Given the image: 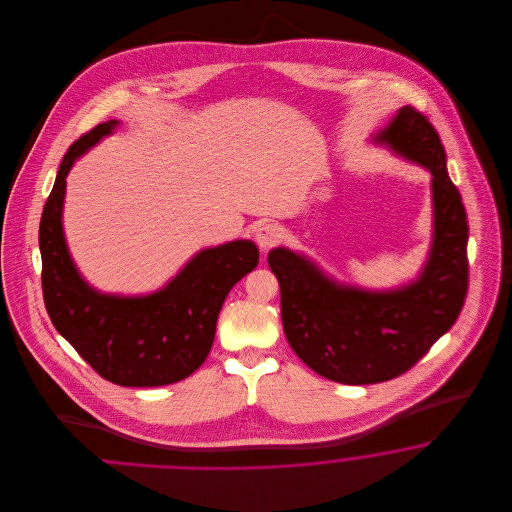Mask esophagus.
Returning <instances> with one entry per match:
<instances>
[{
	"label": "esophagus",
	"instance_id": "1",
	"mask_svg": "<svg viewBox=\"0 0 512 512\" xmlns=\"http://www.w3.org/2000/svg\"><path fill=\"white\" fill-rule=\"evenodd\" d=\"M282 238H284V230L276 222H263L255 232V242L263 251L280 244Z\"/></svg>",
	"mask_w": 512,
	"mask_h": 512
}]
</instances>
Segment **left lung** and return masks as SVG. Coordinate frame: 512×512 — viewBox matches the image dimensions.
Segmentation results:
<instances>
[{
  "label": "left lung",
  "instance_id": "obj_1",
  "mask_svg": "<svg viewBox=\"0 0 512 512\" xmlns=\"http://www.w3.org/2000/svg\"><path fill=\"white\" fill-rule=\"evenodd\" d=\"M374 140L432 172L434 242L418 280L395 292H365L332 282L290 249L268 253L295 355L349 386L386 382L413 368L455 324L468 292L466 211L436 128L405 105Z\"/></svg>",
  "mask_w": 512,
  "mask_h": 512
}]
</instances>
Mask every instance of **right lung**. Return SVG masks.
Returning a JSON list of instances; mask_svg holds the SVG:
<instances>
[{
    "mask_svg": "<svg viewBox=\"0 0 512 512\" xmlns=\"http://www.w3.org/2000/svg\"><path fill=\"white\" fill-rule=\"evenodd\" d=\"M117 126L101 122L63 157L40 220L42 292L55 330L101 378L155 388L188 378L207 359L228 292L259 263L249 240L203 249L176 278L146 297L105 295L78 274L63 236L65 178L74 161Z\"/></svg>",
    "mask_w": 512,
    "mask_h": 512,
    "instance_id": "obj_1",
    "label": "right lung"
}]
</instances>
